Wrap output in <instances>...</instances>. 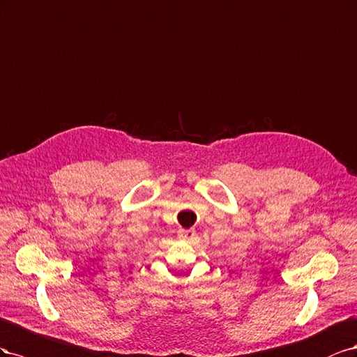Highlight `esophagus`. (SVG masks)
<instances>
[{
    "label": "esophagus",
    "mask_w": 357,
    "mask_h": 357,
    "mask_svg": "<svg viewBox=\"0 0 357 357\" xmlns=\"http://www.w3.org/2000/svg\"><path fill=\"white\" fill-rule=\"evenodd\" d=\"M178 236H179V239H182V241H192V239L196 238V230H195V229H188V230L181 229V230L178 231Z\"/></svg>",
    "instance_id": "34e87169"
}]
</instances>
